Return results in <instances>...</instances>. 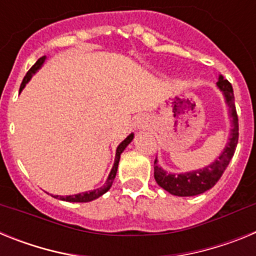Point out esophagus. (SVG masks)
Listing matches in <instances>:
<instances>
[{"label":"esophagus","mask_w":256,"mask_h":256,"mask_svg":"<svg viewBox=\"0 0 256 256\" xmlns=\"http://www.w3.org/2000/svg\"><path fill=\"white\" fill-rule=\"evenodd\" d=\"M146 126H148V123H146L144 120H137V122H136V128H137V130H144Z\"/></svg>","instance_id":"esophagus-1"}]
</instances>
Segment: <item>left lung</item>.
I'll use <instances>...</instances> for the list:
<instances>
[{
    "mask_svg": "<svg viewBox=\"0 0 256 256\" xmlns=\"http://www.w3.org/2000/svg\"><path fill=\"white\" fill-rule=\"evenodd\" d=\"M216 87L224 96V101L228 106V114L230 118V130L227 144L218 156V159L214 160L212 164L186 173H168L158 164L156 159L154 164V177L156 183L172 195L184 198V196H198L204 194L218 182L234 156L238 142V118L234 108V88L223 76H219Z\"/></svg>",
    "mask_w": 256,
    "mask_h": 256,
    "instance_id": "8db88e82",
    "label": "left lung"
}]
</instances>
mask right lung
<instances>
[{
  "mask_svg": "<svg viewBox=\"0 0 256 256\" xmlns=\"http://www.w3.org/2000/svg\"><path fill=\"white\" fill-rule=\"evenodd\" d=\"M46 56H42V58H40L37 60V62H36L33 66L29 69V72L26 73V76H24V79H22V86H20V92L24 90V87L26 86V83L30 80V78L33 76H34L36 73H37L38 70L42 68V65L44 64V61H46ZM133 137H134V134L133 133H130L128 137H126V140H124L123 142H122L119 146L116 148V152H115V160H114V165H112V170H110V174H108V180H106V182L104 183L102 186L98 187V188L96 190H92V191H88V192H80V194H76V195H69V196H58V195H55L54 198H58V200H62V201H68V202H90V201L92 200H96V198H98L100 196H102L104 194H106V192L110 190V187H112V182H114L115 180V176H116V172H118V165H119V160H120V155L122 152H123L124 150H126V148L128 146V144L132 142Z\"/></svg>",
  "mask_w": 256,
  "mask_h": 256,
  "instance_id": "add662e5",
  "label": "right lung"
}]
</instances>
